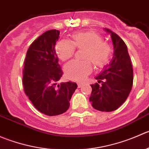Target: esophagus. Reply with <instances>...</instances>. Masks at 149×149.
I'll return each mask as SVG.
<instances>
[{
  "instance_id": "34e87169",
  "label": "esophagus",
  "mask_w": 149,
  "mask_h": 149,
  "mask_svg": "<svg viewBox=\"0 0 149 149\" xmlns=\"http://www.w3.org/2000/svg\"><path fill=\"white\" fill-rule=\"evenodd\" d=\"M82 85H83V84L82 83H81V82H78V84H77V85H78V88H81V87L82 86Z\"/></svg>"
}]
</instances>
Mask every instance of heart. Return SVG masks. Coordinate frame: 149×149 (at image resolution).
<instances>
[{
    "mask_svg": "<svg viewBox=\"0 0 149 149\" xmlns=\"http://www.w3.org/2000/svg\"><path fill=\"white\" fill-rule=\"evenodd\" d=\"M75 48L85 49L83 59L85 61L74 60L64 67V72L68 78L74 80H82L90 74L92 66L90 61L97 67L108 63L111 54V48L101 35L93 31L76 32L71 35V40H61L56 45V51L58 58L63 61L73 56Z\"/></svg>",
    "mask_w": 149,
    "mask_h": 149,
    "instance_id": "heart-1",
    "label": "heart"
}]
</instances>
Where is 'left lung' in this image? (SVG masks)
I'll use <instances>...</instances> for the list:
<instances>
[{"label":"left lung","instance_id":"1","mask_svg":"<svg viewBox=\"0 0 149 149\" xmlns=\"http://www.w3.org/2000/svg\"><path fill=\"white\" fill-rule=\"evenodd\" d=\"M104 30L111 35L114 54L109 64L95 77L102 85H91L89 100L95 109L108 112L117 109L126 101L132 87L133 70L124 41L110 29L104 28Z\"/></svg>","mask_w":149,"mask_h":149}]
</instances>
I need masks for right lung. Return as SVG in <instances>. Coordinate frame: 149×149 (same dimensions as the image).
<instances>
[{
	"label": "right lung",
	"instance_id": "add662e5",
	"mask_svg": "<svg viewBox=\"0 0 149 149\" xmlns=\"http://www.w3.org/2000/svg\"><path fill=\"white\" fill-rule=\"evenodd\" d=\"M59 34L51 29L40 35L26 52L23 70L25 93L38 111L48 116L66 112L77 88L75 82L57 84L63 74L54 48Z\"/></svg>",
	"mask_w": 149,
	"mask_h": 149
}]
</instances>
